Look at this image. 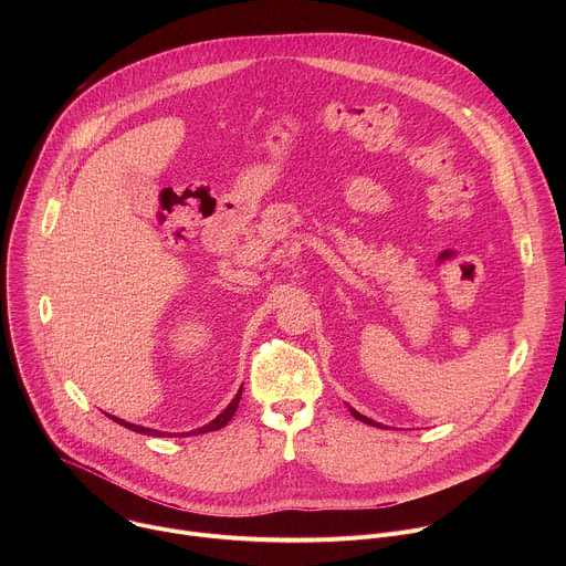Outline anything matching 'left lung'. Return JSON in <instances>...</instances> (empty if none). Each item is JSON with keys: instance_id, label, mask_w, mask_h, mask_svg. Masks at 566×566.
I'll use <instances>...</instances> for the list:
<instances>
[{"instance_id": "obj_1", "label": "left lung", "mask_w": 566, "mask_h": 566, "mask_svg": "<svg viewBox=\"0 0 566 566\" xmlns=\"http://www.w3.org/2000/svg\"><path fill=\"white\" fill-rule=\"evenodd\" d=\"M352 415H354V417H356V419H358V421H363V423H367V426H376V428H378V426H380V423H376V421H371V419H367V417H363V415H360V412H356V410H352Z\"/></svg>"}]
</instances>
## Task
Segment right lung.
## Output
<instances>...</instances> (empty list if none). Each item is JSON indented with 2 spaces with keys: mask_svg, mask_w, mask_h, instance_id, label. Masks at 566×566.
Segmentation results:
<instances>
[{
  "mask_svg": "<svg viewBox=\"0 0 566 566\" xmlns=\"http://www.w3.org/2000/svg\"><path fill=\"white\" fill-rule=\"evenodd\" d=\"M239 398H241V389L237 391V396L230 400V406L212 421V423H208V426H203V428H199V430H192L190 434H203V432H212V430H221L230 419H232V415H234V410H237V406H239ZM116 423H120L123 428H129V430H134V432H140V434H149V437H164V432H158V430H149V428H143V426H134V423H127V421H123V419H116V417H112Z\"/></svg>",
  "mask_w": 566,
  "mask_h": 566,
  "instance_id": "1",
  "label": "right lung"
}]
</instances>
